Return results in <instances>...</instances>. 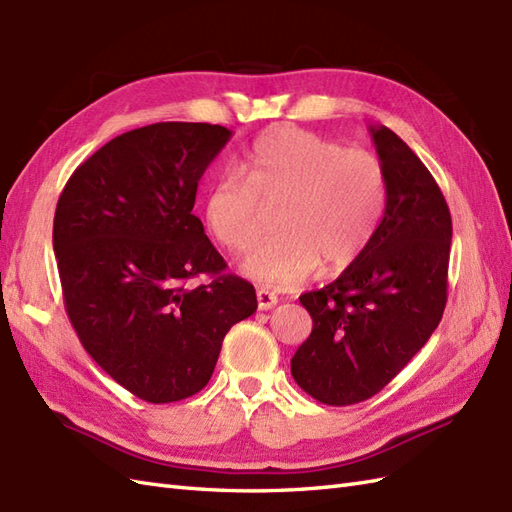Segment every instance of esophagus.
I'll list each match as a JSON object with an SVG mask.
<instances>
[{"instance_id": "1", "label": "esophagus", "mask_w": 512, "mask_h": 512, "mask_svg": "<svg viewBox=\"0 0 512 512\" xmlns=\"http://www.w3.org/2000/svg\"><path fill=\"white\" fill-rule=\"evenodd\" d=\"M256 299H258L260 310H271L273 306L278 304V295L271 293L269 289H265V286H260V289L256 291Z\"/></svg>"}]
</instances>
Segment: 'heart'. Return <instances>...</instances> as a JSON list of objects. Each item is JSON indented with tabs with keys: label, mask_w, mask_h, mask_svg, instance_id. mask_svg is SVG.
Masks as SVG:
<instances>
[{
	"label": "heart",
	"mask_w": 512,
	"mask_h": 512,
	"mask_svg": "<svg viewBox=\"0 0 512 512\" xmlns=\"http://www.w3.org/2000/svg\"><path fill=\"white\" fill-rule=\"evenodd\" d=\"M241 173L210 184L204 217L234 254L256 245L278 206V232L245 260L249 278L280 289L302 284L317 267L341 271L369 247L384 217L389 180L365 149H345L293 126L265 132L249 147Z\"/></svg>",
	"instance_id": "obj_1"
}]
</instances>
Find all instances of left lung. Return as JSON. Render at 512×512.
Returning <instances> with one entry per match:
<instances>
[{
	"label": "left lung",
	"mask_w": 512,
	"mask_h": 512,
	"mask_svg": "<svg viewBox=\"0 0 512 512\" xmlns=\"http://www.w3.org/2000/svg\"><path fill=\"white\" fill-rule=\"evenodd\" d=\"M389 197L369 247L339 278L299 297L313 332L291 358L302 389L328 406L380 393L439 326L452 217L439 184L400 136L369 128Z\"/></svg>",
	"instance_id": "1"
}]
</instances>
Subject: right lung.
Wrapping results in <instances>:
<instances>
[{"label": "right lung", "mask_w": 512, "mask_h": 512, "mask_svg": "<svg viewBox=\"0 0 512 512\" xmlns=\"http://www.w3.org/2000/svg\"><path fill=\"white\" fill-rule=\"evenodd\" d=\"M230 136L184 121L130 130L86 158L58 199L54 252L71 326L145 402L202 391L223 336L258 308L193 215L197 182ZM199 275L209 282L191 287Z\"/></svg>", "instance_id": "add662e5"}]
</instances>
